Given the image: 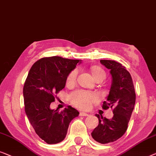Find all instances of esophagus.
<instances>
[{
    "label": "esophagus",
    "mask_w": 156,
    "mask_h": 156,
    "mask_svg": "<svg viewBox=\"0 0 156 156\" xmlns=\"http://www.w3.org/2000/svg\"><path fill=\"white\" fill-rule=\"evenodd\" d=\"M79 115H80V116H81V117H87V116H89L88 114H87L85 112H80Z\"/></svg>",
    "instance_id": "1"
}]
</instances>
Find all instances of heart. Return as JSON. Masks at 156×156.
Segmentation results:
<instances>
[{
    "mask_svg": "<svg viewBox=\"0 0 156 156\" xmlns=\"http://www.w3.org/2000/svg\"><path fill=\"white\" fill-rule=\"evenodd\" d=\"M91 72L95 80L106 78L105 70L98 66L91 67ZM78 76V70L75 69L69 74L67 77V84H73L76 82ZM69 100L74 106L81 109H88L90 108L93 103L97 102L99 100V96L96 93H89L84 90H76L69 95Z\"/></svg>",
    "mask_w": 156,
    "mask_h": 156,
    "instance_id": "obj_1",
    "label": "heart"
}]
</instances>
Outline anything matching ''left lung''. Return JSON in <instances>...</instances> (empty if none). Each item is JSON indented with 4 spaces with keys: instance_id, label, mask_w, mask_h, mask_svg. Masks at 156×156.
<instances>
[{
    "instance_id": "1",
    "label": "left lung",
    "mask_w": 156,
    "mask_h": 156,
    "mask_svg": "<svg viewBox=\"0 0 156 156\" xmlns=\"http://www.w3.org/2000/svg\"><path fill=\"white\" fill-rule=\"evenodd\" d=\"M100 63L110 70L112 78L107 101L102 109L111 108L113 117L109 119L96 115L99 124L91 135L96 141L105 144L117 141L126 132L136 102V93L131 74L124 66L115 61L100 60Z\"/></svg>"
}]
</instances>
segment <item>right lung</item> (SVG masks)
Masks as SVG:
<instances>
[{"instance_id": "right-lung-1", "label": "right lung", "mask_w": 156, "mask_h": 156, "mask_svg": "<svg viewBox=\"0 0 156 156\" xmlns=\"http://www.w3.org/2000/svg\"><path fill=\"white\" fill-rule=\"evenodd\" d=\"M79 61L60 56L44 57L32 65L25 80V113L37 134L48 144L62 141L70 122L79 115L71 106L61 112L50 109L56 94L64 88L68 76Z\"/></svg>"}]
</instances>
